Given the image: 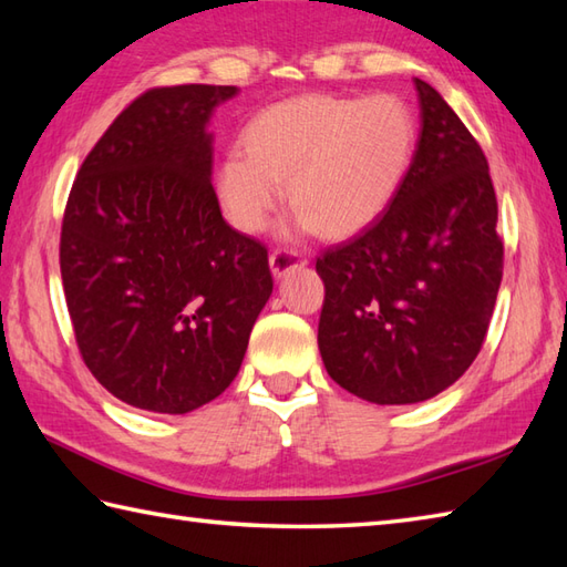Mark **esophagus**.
Masks as SVG:
<instances>
[{
  "label": "esophagus",
  "instance_id": "34e87169",
  "mask_svg": "<svg viewBox=\"0 0 567 567\" xmlns=\"http://www.w3.org/2000/svg\"><path fill=\"white\" fill-rule=\"evenodd\" d=\"M305 265H307V256H305V252H299V250L277 248V250L270 252V270H272V275L277 277V280H280V277H285L287 272L305 268Z\"/></svg>",
  "mask_w": 567,
  "mask_h": 567
}]
</instances>
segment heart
<instances>
[{
    "mask_svg": "<svg viewBox=\"0 0 567 567\" xmlns=\"http://www.w3.org/2000/svg\"><path fill=\"white\" fill-rule=\"evenodd\" d=\"M216 171L236 228L258 234L282 197L299 231L348 238L388 212L416 151V118L396 94H302L265 106Z\"/></svg>",
    "mask_w": 567,
    "mask_h": 567,
    "instance_id": "obj_1",
    "label": "heart"
}]
</instances>
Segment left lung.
<instances>
[{
	"label": "left lung",
	"instance_id": "1",
	"mask_svg": "<svg viewBox=\"0 0 567 567\" xmlns=\"http://www.w3.org/2000/svg\"><path fill=\"white\" fill-rule=\"evenodd\" d=\"M414 87L421 134L400 195L317 258L321 360L372 404H416L451 388L483 348L502 282L485 153L429 82Z\"/></svg>",
	"mask_w": 567,
	"mask_h": 567
}]
</instances>
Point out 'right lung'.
Segmentation results:
<instances>
[{
	"mask_svg": "<svg viewBox=\"0 0 567 567\" xmlns=\"http://www.w3.org/2000/svg\"><path fill=\"white\" fill-rule=\"evenodd\" d=\"M224 84L141 94L72 183L60 275L78 348L102 388L187 414L238 375L272 295L268 250L228 226L212 187V114Z\"/></svg>",
	"mask_w": 567,
	"mask_h": 567,
	"instance_id": "1",
	"label": "right lung"
}]
</instances>
